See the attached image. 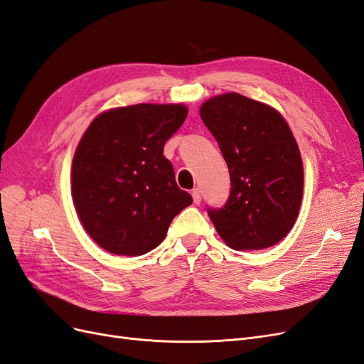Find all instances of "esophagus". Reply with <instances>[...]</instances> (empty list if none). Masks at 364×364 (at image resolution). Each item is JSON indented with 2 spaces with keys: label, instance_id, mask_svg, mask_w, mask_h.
<instances>
[{
  "label": "esophagus",
  "instance_id": "34e87169",
  "mask_svg": "<svg viewBox=\"0 0 364 364\" xmlns=\"http://www.w3.org/2000/svg\"><path fill=\"white\" fill-rule=\"evenodd\" d=\"M191 196H193V200L196 205H199L202 202V194H200V190L199 188H194L191 191Z\"/></svg>",
  "mask_w": 364,
  "mask_h": 364
}]
</instances>
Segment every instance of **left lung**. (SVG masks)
<instances>
[{
  "label": "left lung",
  "mask_w": 364,
  "mask_h": 364,
  "mask_svg": "<svg viewBox=\"0 0 364 364\" xmlns=\"http://www.w3.org/2000/svg\"><path fill=\"white\" fill-rule=\"evenodd\" d=\"M200 117L228 164L230 193L208 208L218 235L235 250H259L290 232L302 202L304 168L289 124L273 107L241 94L209 98Z\"/></svg>",
  "instance_id": "obj_1"
}]
</instances>
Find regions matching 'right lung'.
I'll list each match as a JSON object with an SVG mask.
<instances>
[{"label":"right lung","instance_id":"1","mask_svg":"<svg viewBox=\"0 0 364 364\" xmlns=\"http://www.w3.org/2000/svg\"><path fill=\"white\" fill-rule=\"evenodd\" d=\"M186 114L183 105L141 103L103 112L85 132L73 159V200L85 230L105 250L144 255L193 203L164 156Z\"/></svg>","mask_w":364,"mask_h":364}]
</instances>
